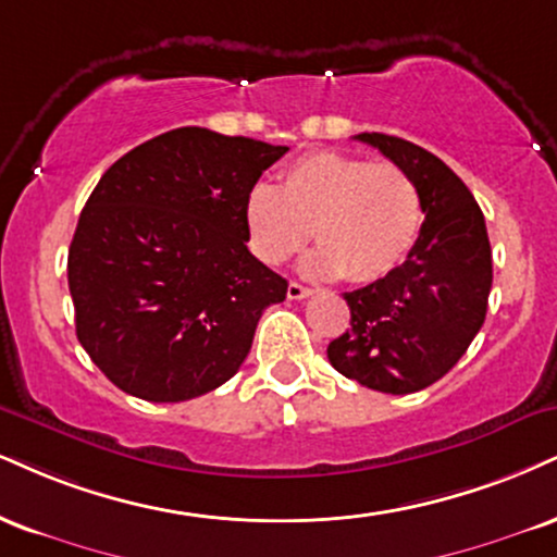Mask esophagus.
<instances>
[{
	"label": "esophagus",
	"mask_w": 557,
	"mask_h": 557,
	"mask_svg": "<svg viewBox=\"0 0 557 557\" xmlns=\"http://www.w3.org/2000/svg\"><path fill=\"white\" fill-rule=\"evenodd\" d=\"M308 296H311V287H306V285H300V283L287 285V298H290V300H304Z\"/></svg>",
	"instance_id": "obj_1"
}]
</instances>
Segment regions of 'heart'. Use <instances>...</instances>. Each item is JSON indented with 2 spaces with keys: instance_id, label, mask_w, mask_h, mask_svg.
<instances>
[{
  "instance_id": "heart-1",
  "label": "heart",
  "mask_w": 557,
  "mask_h": 557,
  "mask_svg": "<svg viewBox=\"0 0 557 557\" xmlns=\"http://www.w3.org/2000/svg\"><path fill=\"white\" fill-rule=\"evenodd\" d=\"M249 246L277 267L313 238V277L376 283L410 257L425 223L423 194L397 163L324 150L287 165L277 189L257 184L244 205Z\"/></svg>"
}]
</instances>
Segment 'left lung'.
Returning <instances> with one entry per match:
<instances>
[{
	"mask_svg": "<svg viewBox=\"0 0 557 557\" xmlns=\"http://www.w3.org/2000/svg\"><path fill=\"white\" fill-rule=\"evenodd\" d=\"M423 194L418 244L384 280L345 293L350 330L326 347L343 376L384 394H412L446 376L480 332L493 285L491 240L465 181L401 137L363 132Z\"/></svg>",
	"mask_w": 557,
	"mask_h": 557,
	"instance_id": "8db88e82",
	"label": "left lung"
}]
</instances>
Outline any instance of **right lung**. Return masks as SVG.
<instances>
[{
    "mask_svg": "<svg viewBox=\"0 0 557 557\" xmlns=\"http://www.w3.org/2000/svg\"><path fill=\"white\" fill-rule=\"evenodd\" d=\"M287 152L181 126L119 158L70 246L77 339L111 384L186 401L236 376L287 280L246 246L244 205Z\"/></svg>",
    "mask_w": 557,
    "mask_h": 557,
    "instance_id": "1",
    "label": "right lung"
}]
</instances>
